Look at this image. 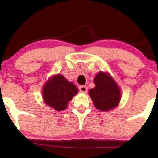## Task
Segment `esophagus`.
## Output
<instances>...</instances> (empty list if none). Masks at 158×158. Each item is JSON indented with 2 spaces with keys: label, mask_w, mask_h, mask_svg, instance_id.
<instances>
[{
  "label": "esophagus",
  "mask_w": 158,
  "mask_h": 158,
  "mask_svg": "<svg viewBox=\"0 0 158 158\" xmlns=\"http://www.w3.org/2000/svg\"><path fill=\"white\" fill-rule=\"evenodd\" d=\"M79 90L80 92H83V93H86L88 91V88L85 85H81V86L79 87Z\"/></svg>",
  "instance_id": "1"
}]
</instances>
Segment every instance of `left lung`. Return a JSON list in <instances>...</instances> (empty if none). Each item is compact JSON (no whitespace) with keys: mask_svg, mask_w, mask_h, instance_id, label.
Instances as JSON below:
<instances>
[{"mask_svg":"<svg viewBox=\"0 0 158 158\" xmlns=\"http://www.w3.org/2000/svg\"><path fill=\"white\" fill-rule=\"evenodd\" d=\"M96 86L89 90L90 98L97 109L107 111L118 106L120 90L108 74L99 72L94 79Z\"/></svg>","mask_w":158,"mask_h":158,"instance_id":"8db88e82","label":"left lung"}]
</instances>
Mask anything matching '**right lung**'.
Returning a JSON list of instances; mask_svg holds the SVG:
<instances>
[{"mask_svg":"<svg viewBox=\"0 0 158 158\" xmlns=\"http://www.w3.org/2000/svg\"><path fill=\"white\" fill-rule=\"evenodd\" d=\"M78 93L75 85L69 82L62 75L58 74L51 78L43 88L44 102L56 110H62L73 96Z\"/></svg>","mask_w":158,"mask_h":158,"instance_id":"add662e5","label":"right lung"}]
</instances>
